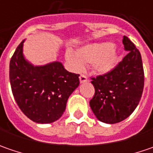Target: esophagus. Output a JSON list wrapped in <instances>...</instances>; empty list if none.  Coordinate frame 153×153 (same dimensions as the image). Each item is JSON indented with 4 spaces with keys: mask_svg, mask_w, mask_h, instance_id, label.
<instances>
[{
    "mask_svg": "<svg viewBox=\"0 0 153 153\" xmlns=\"http://www.w3.org/2000/svg\"><path fill=\"white\" fill-rule=\"evenodd\" d=\"M79 79H80V82H81V83H83V82H88V77L86 76L85 75H83V74H82V75L80 76Z\"/></svg>",
    "mask_w": 153,
    "mask_h": 153,
    "instance_id": "34e87169",
    "label": "esophagus"
}]
</instances>
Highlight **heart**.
Instances as JSON below:
<instances>
[{"label":"heart","instance_id":"obj_1","mask_svg":"<svg viewBox=\"0 0 153 153\" xmlns=\"http://www.w3.org/2000/svg\"><path fill=\"white\" fill-rule=\"evenodd\" d=\"M65 59L74 71H82L86 64L91 65L93 70L100 74L111 71L117 63L114 44L111 42L88 45L78 48L76 54L68 51Z\"/></svg>","mask_w":153,"mask_h":153}]
</instances>
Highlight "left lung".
Segmentation results:
<instances>
[{
    "label": "left lung",
    "instance_id": "8db88e82",
    "mask_svg": "<svg viewBox=\"0 0 153 153\" xmlns=\"http://www.w3.org/2000/svg\"><path fill=\"white\" fill-rule=\"evenodd\" d=\"M123 43L128 51L111 71L92 77L94 95L89 105L100 121L117 123L126 119L138 105L144 88V70L140 51L123 36Z\"/></svg>",
    "mask_w": 153,
    "mask_h": 153
}]
</instances>
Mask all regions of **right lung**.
Returning a JSON list of instances; mask_svg holds the SVG:
<instances>
[{"instance_id":"add662e5","label":"right lung","mask_w":153,"mask_h":153,"mask_svg":"<svg viewBox=\"0 0 153 153\" xmlns=\"http://www.w3.org/2000/svg\"><path fill=\"white\" fill-rule=\"evenodd\" d=\"M23 43L17 47L9 65L15 101L33 122L53 123L64 113L68 98L79 85L80 75L67 71L60 62L33 66L23 56Z\"/></svg>"}]
</instances>
